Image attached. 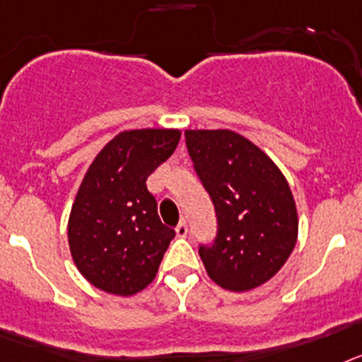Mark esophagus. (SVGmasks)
<instances>
[{
    "label": "esophagus",
    "instance_id": "1",
    "mask_svg": "<svg viewBox=\"0 0 362 362\" xmlns=\"http://www.w3.org/2000/svg\"><path fill=\"white\" fill-rule=\"evenodd\" d=\"M175 231H177V235H178V237H180V238L187 237V231H189V228H187V222H185V220H180Z\"/></svg>",
    "mask_w": 362,
    "mask_h": 362
}]
</instances>
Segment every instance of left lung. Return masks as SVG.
<instances>
[{"label": "left lung", "mask_w": 362, "mask_h": 362, "mask_svg": "<svg viewBox=\"0 0 362 362\" xmlns=\"http://www.w3.org/2000/svg\"><path fill=\"white\" fill-rule=\"evenodd\" d=\"M185 147L215 206L216 237L199 247L207 275L229 291L268 282L297 242V207L284 175L228 129L185 131Z\"/></svg>", "instance_id": "left-lung-1"}]
</instances>
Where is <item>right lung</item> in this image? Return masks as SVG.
Instances as JSON below:
<instances>
[{"label": "right lung", "mask_w": 362, "mask_h": 362, "mask_svg": "<svg viewBox=\"0 0 362 362\" xmlns=\"http://www.w3.org/2000/svg\"><path fill=\"white\" fill-rule=\"evenodd\" d=\"M177 129L124 131L86 173L69 216V247L87 281L112 295L153 282L175 229L162 224L147 177L175 153Z\"/></svg>", "instance_id": "obj_1"}]
</instances>
